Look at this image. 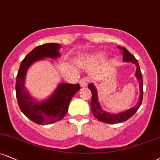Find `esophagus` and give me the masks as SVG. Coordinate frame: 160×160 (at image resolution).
<instances>
[{"label": "esophagus", "instance_id": "esophagus-1", "mask_svg": "<svg viewBox=\"0 0 160 160\" xmlns=\"http://www.w3.org/2000/svg\"><path fill=\"white\" fill-rule=\"evenodd\" d=\"M88 83V80L87 78H82L80 80V84L81 87H86Z\"/></svg>", "mask_w": 160, "mask_h": 160}]
</instances>
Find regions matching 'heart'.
<instances>
[{"mask_svg": "<svg viewBox=\"0 0 160 160\" xmlns=\"http://www.w3.org/2000/svg\"><path fill=\"white\" fill-rule=\"evenodd\" d=\"M102 57H103V54H102V53H99V54L97 55V59H101Z\"/></svg>", "mask_w": 160, "mask_h": 160, "instance_id": "1", "label": "heart"}]
</instances>
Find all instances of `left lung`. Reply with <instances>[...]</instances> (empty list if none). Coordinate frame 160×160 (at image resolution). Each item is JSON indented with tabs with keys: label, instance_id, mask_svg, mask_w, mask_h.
<instances>
[{
	"label": "left lung",
	"instance_id": "obj_1",
	"mask_svg": "<svg viewBox=\"0 0 160 160\" xmlns=\"http://www.w3.org/2000/svg\"><path fill=\"white\" fill-rule=\"evenodd\" d=\"M118 49L121 50L123 55V61L125 62H132L136 65V71L135 76L137 78L138 84H139V100L137 104L131 107L130 109L127 110L122 111L118 113H111L106 112L101 108L98 101V90L93 83H89L88 87L92 92V101H91V108L92 112L94 116L98 120L101 122L107 123V124H115V123H121L128 120L136 112L138 109L139 108L142 104V98H143V82H142V74L140 70V67L138 65V62L133 55L129 52L125 48H122L121 46H118Z\"/></svg>",
	"mask_w": 160,
	"mask_h": 160
}]
</instances>
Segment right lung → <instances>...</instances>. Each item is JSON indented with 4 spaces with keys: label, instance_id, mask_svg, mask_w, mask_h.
I'll use <instances>...</instances> for the list:
<instances>
[{
    "label": "right lung",
    "instance_id": "obj_1",
    "mask_svg": "<svg viewBox=\"0 0 160 160\" xmlns=\"http://www.w3.org/2000/svg\"><path fill=\"white\" fill-rule=\"evenodd\" d=\"M61 48L57 43L37 46L23 59L17 75L15 92L19 107L25 116L38 124H53L62 120L68 112L72 98L80 88L79 83L62 82L48 98L38 101L31 96L25 87V79L29 68L37 61L60 57Z\"/></svg>",
    "mask_w": 160,
    "mask_h": 160
}]
</instances>
